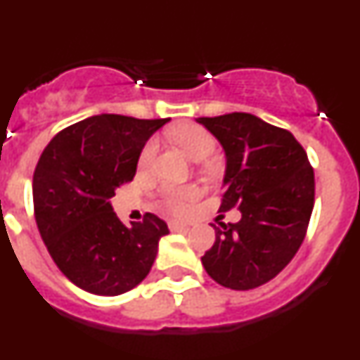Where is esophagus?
Masks as SVG:
<instances>
[{"label": "esophagus", "instance_id": "34e87169", "mask_svg": "<svg viewBox=\"0 0 360 360\" xmlns=\"http://www.w3.org/2000/svg\"><path fill=\"white\" fill-rule=\"evenodd\" d=\"M169 229L171 231H187V229H189V225L184 224V221H178V219H171Z\"/></svg>", "mask_w": 360, "mask_h": 360}]
</instances>
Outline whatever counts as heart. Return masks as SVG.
Instances as JSON below:
<instances>
[{"label":"heart","instance_id":"heart-1","mask_svg":"<svg viewBox=\"0 0 360 360\" xmlns=\"http://www.w3.org/2000/svg\"><path fill=\"white\" fill-rule=\"evenodd\" d=\"M174 141L182 146L184 151L189 155L193 160L202 162L207 160L212 153L216 151V139L202 126H196V124H184V126H178L171 131ZM158 142L149 141L144 146L141 153V165H149L155 158V153H157ZM196 196V191L193 187H169L165 189L164 193V203L165 207H169L171 211H184V209L189 205V202H193Z\"/></svg>","mask_w":360,"mask_h":360}]
</instances>
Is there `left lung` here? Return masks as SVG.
<instances>
[{
	"label": "left lung",
	"instance_id": "1",
	"mask_svg": "<svg viewBox=\"0 0 360 360\" xmlns=\"http://www.w3.org/2000/svg\"><path fill=\"white\" fill-rule=\"evenodd\" d=\"M196 120L227 158L219 212H241L236 224L212 225L216 241L202 265L221 287H262L292 262L307 236L316 195L307 151L290 131L250 113Z\"/></svg>",
	"mask_w": 360,
	"mask_h": 360
}]
</instances>
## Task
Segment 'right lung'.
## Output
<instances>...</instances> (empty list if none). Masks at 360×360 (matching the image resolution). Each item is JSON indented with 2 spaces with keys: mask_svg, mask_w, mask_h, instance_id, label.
Returning <instances> with one entry per match:
<instances>
[{
  "mask_svg": "<svg viewBox=\"0 0 360 360\" xmlns=\"http://www.w3.org/2000/svg\"><path fill=\"white\" fill-rule=\"evenodd\" d=\"M169 119L88 117L53 136L34 171V212L50 256L63 274L95 295H119L149 274L164 219L146 212L124 225L110 198L131 182L142 148Z\"/></svg>",
  "mask_w": 360,
  "mask_h": 360,
  "instance_id": "right-lung-1",
  "label": "right lung"
}]
</instances>
